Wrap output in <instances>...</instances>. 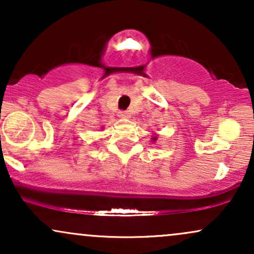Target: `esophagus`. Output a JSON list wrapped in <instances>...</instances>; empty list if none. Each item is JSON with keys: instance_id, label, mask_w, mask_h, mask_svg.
<instances>
[{"instance_id": "esophagus-1", "label": "esophagus", "mask_w": 254, "mask_h": 254, "mask_svg": "<svg viewBox=\"0 0 254 254\" xmlns=\"http://www.w3.org/2000/svg\"><path fill=\"white\" fill-rule=\"evenodd\" d=\"M118 117L123 118V119H127V118H130V113L127 112V111H119Z\"/></svg>"}]
</instances>
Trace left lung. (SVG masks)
I'll return each instance as SVG.
<instances>
[{"instance_id":"1","label":"left lung","mask_w":254,"mask_h":254,"mask_svg":"<svg viewBox=\"0 0 254 254\" xmlns=\"http://www.w3.org/2000/svg\"><path fill=\"white\" fill-rule=\"evenodd\" d=\"M151 139H153V142H155L156 139H157V136H156V135H155V136H153V138H151Z\"/></svg>"}]
</instances>
